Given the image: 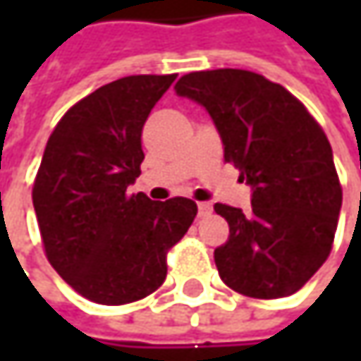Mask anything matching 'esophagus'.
Here are the masks:
<instances>
[{
	"label": "esophagus",
	"instance_id": "obj_1",
	"mask_svg": "<svg viewBox=\"0 0 361 361\" xmlns=\"http://www.w3.org/2000/svg\"><path fill=\"white\" fill-rule=\"evenodd\" d=\"M211 213H213L211 202H198V215H200V217H209Z\"/></svg>",
	"mask_w": 361,
	"mask_h": 361
}]
</instances>
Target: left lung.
<instances>
[{
    "mask_svg": "<svg viewBox=\"0 0 361 361\" xmlns=\"http://www.w3.org/2000/svg\"><path fill=\"white\" fill-rule=\"evenodd\" d=\"M176 94L209 112L226 163L251 185V209L217 202L230 226L215 249L221 280L252 299L297 293L332 249L343 190L330 142L282 85L240 68L183 75Z\"/></svg>",
    "mask_w": 361,
    "mask_h": 361,
    "instance_id": "obj_1",
    "label": "left lung"
}]
</instances>
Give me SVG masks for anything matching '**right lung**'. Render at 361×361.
<instances>
[{
    "instance_id": "right-lung-1",
    "label": "right lung",
    "mask_w": 361,
    "mask_h": 361,
    "mask_svg": "<svg viewBox=\"0 0 361 361\" xmlns=\"http://www.w3.org/2000/svg\"><path fill=\"white\" fill-rule=\"evenodd\" d=\"M176 75H133L102 85L51 131L33 207L51 267L79 295L125 305L167 278V251L196 217V202L129 194L144 161V123Z\"/></svg>"
}]
</instances>
